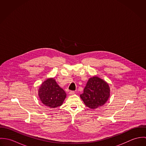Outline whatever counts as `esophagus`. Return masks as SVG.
I'll return each instance as SVG.
<instances>
[{"label": "esophagus", "instance_id": "34e87169", "mask_svg": "<svg viewBox=\"0 0 146 146\" xmlns=\"http://www.w3.org/2000/svg\"><path fill=\"white\" fill-rule=\"evenodd\" d=\"M69 94H70V96H72V95H73V94H75V92H74V91H70V93H69Z\"/></svg>", "mask_w": 146, "mask_h": 146}]
</instances>
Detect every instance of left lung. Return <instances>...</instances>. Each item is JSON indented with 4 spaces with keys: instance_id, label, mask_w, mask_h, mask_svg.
<instances>
[{
    "instance_id": "8db88e82",
    "label": "left lung",
    "mask_w": 146,
    "mask_h": 146,
    "mask_svg": "<svg viewBox=\"0 0 146 146\" xmlns=\"http://www.w3.org/2000/svg\"><path fill=\"white\" fill-rule=\"evenodd\" d=\"M110 96L108 84L97 76L89 79L80 98L85 106L90 109H96L104 106Z\"/></svg>"
}]
</instances>
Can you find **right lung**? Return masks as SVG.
I'll return each instance as SVG.
<instances>
[{"label": "right lung", "instance_id": "add662e5", "mask_svg": "<svg viewBox=\"0 0 146 146\" xmlns=\"http://www.w3.org/2000/svg\"><path fill=\"white\" fill-rule=\"evenodd\" d=\"M38 96L42 104L54 108L63 104L66 93L53 78L45 80L38 90Z\"/></svg>", "mask_w": 146, "mask_h": 146}]
</instances>
